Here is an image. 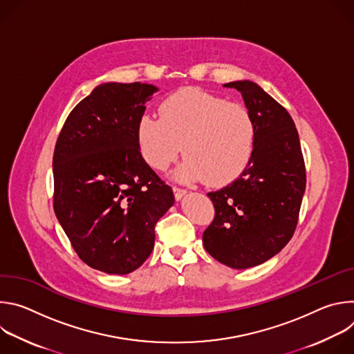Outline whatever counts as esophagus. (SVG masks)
Returning <instances> with one entry per match:
<instances>
[{
    "label": "esophagus",
    "mask_w": 354,
    "mask_h": 354,
    "mask_svg": "<svg viewBox=\"0 0 354 354\" xmlns=\"http://www.w3.org/2000/svg\"><path fill=\"white\" fill-rule=\"evenodd\" d=\"M172 190H174V196H175L176 200H180L186 194V190L182 189V187H178V186H174Z\"/></svg>",
    "instance_id": "esophagus-1"
}]
</instances>
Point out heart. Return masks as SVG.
I'll return each mask as SVG.
<instances>
[{
  "label": "heart",
  "instance_id": "b5f03b06",
  "mask_svg": "<svg viewBox=\"0 0 354 354\" xmlns=\"http://www.w3.org/2000/svg\"><path fill=\"white\" fill-rule=\"evenodd\" d=\"M160 119L142 115L136 127L144 161L165 171L180 154L186 160L176 171L185 182L206 180L221 186L236 179L249 165L257 129L246 106L223 96L185 88L162 100Z\"/></svg>",
  "mask_w": 354,
  "mask_h": 354
}]
</instances>
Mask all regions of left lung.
<instances>
[{
	"instance_id": "obj_1",
	"label": "left lung",
	"mask_w": 354,
	"mask_h": 354,
	"mask_svg": "<svg viewBox=\"0 0 354 354\" xmlns=\"http://www.w3.org/2000/svg\"><path fill=\"white\" fill-rule=\"evenodd\" d=\"M224 86L241 92L255 123V148L238 179L207 193L216 214L203 245L220 263L246 269L273 258L294 235L307 175L290 113L255 82Z\"/></svg>"
}]
</instances>
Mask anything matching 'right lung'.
<instances>
[{
	"label": "right lung",
	"instance_id": "1",
	"mask_svg": "<svg viewBox=\"0 0 354 354\" xmlns=\"http://www.w3.org/2000/svg\"><path fill=\"white\" fill-rule=\"evenodd\" d=\"M158 88L108 82L70 112L53 156V209L92 269L127 274L151 255L174 192L140 154L136 127Z\"/></svg>",
	"mask_w": 354,
	"mask_h": 354
}]
</instances>
